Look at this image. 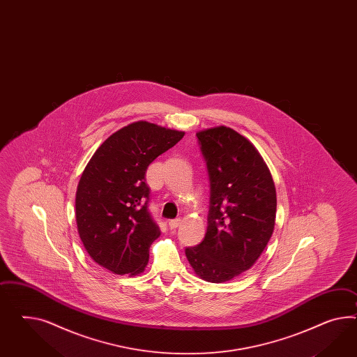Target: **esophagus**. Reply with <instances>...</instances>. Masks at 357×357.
I'll return each instance as SVG.
<instances>
[{
    "label": "esophagus",
    "mask_w": 357,
    "mask_h": 357,
    "mask_svg": "<svg viewBox=\"0 0 357 357\" xmlns=\"http://www.w3.org/2000/svg\"><path fill=\"white\" fill-rule=\"evenodd\" d=\"M181 223H182V220H181V218H175V220L169 221V227H170L172 230H175L176 227H179V226H181Z\"/></svg>",
    "instance_id": "obj_1"
}]
</instances>
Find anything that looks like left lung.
I'll use <instances>...</instances> for the list:
<instances>
[{
	"instance_id": "obj_1",
	"label": "left lung",
	"mask_w": 357,
	"mask_h": 357,
	"mask_svg": "<svg viewBox=\"0 0 357 357\" xmlns=\"http://www.w3.org/2000/svg\"><path fill=\"white\" fill-rule=\"evenodd\" d=\"M211 182L204 241L185 248L195 273L222 283L251 269L275 225L277 195L268 166L250 140L220 126L197 134Z\"/></svg>"
}]
</instances>
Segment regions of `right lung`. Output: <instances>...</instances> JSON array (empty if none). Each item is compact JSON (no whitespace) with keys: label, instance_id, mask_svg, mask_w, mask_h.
Masks as SVG:
<instances>
[{"label":"right lung","instance_id":"1","mask_svg":"<svg viewBox=\"0 0 357 357\" xmlns=\"http://www.w3.org/2000/svg\"><path fill=\"white\" fill-rule=\"evenodd\" d=\"M184 136L145 121L118 130L98 146L77 184L79 236L91 259L116 274L143 273L160 227L149 209V164Z\"/></svg>","mask_w":357,"mask_h":357}]
</instances>
